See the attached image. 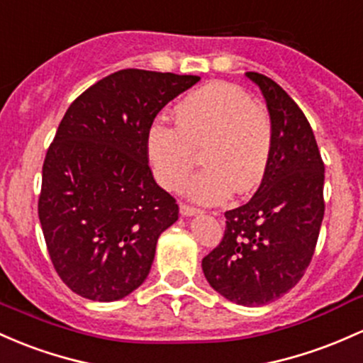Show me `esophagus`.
<instances>
[{
  "label": "esophagus",
  "instance_id": "obj_1",
  "mask_svg": "<svg viewBox=\"0 0 363 363\" xmlns=\"http://www.w3.org/2000/svg\"><path fill=\"white\" fill-rule=\"evenodd\" d=\"M200 212H201L200 208H194V206L186 205V203H181V213L184 215V217H191V215H196Z\"/></svg>",
  "mask_w": 363,
  "mask_h": 363
}]
</instances>
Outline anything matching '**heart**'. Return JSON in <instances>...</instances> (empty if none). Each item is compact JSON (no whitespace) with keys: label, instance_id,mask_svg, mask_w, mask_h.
I'll return each instance as SVG.
<instances>
[{"label":"heart","instance_id":"b5f03b06","mask_svg":"<svg viewBox=\"0 0 363 363\" xmlns=\"http://www.w3.org/2000/svg\"><path fill=\"white\" fill-rule=\"evenodd\" d=\"M175 127L151 123L146 155L155 177L177 191L188 181L203 148L200 170L188 186L193 200L213 205L229 194L260 186L274 150V127L265 110L240 86L210 82L191 91L174 108Z\"/></svg>","mask_w":363,"mask_h":363}]
</instances>
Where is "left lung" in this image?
Here are the masks:
<instances>
[{
  "mask_svg": "<svg viewBox=\"0 0 363 363\" xmlns=\"http://www.w3.org/2000/svg\"><path fill=\"white\" fill-rule=\"evenodd\" d=\"M260 87L274 127V150L260 188L225 212V233L203 258L206 281L245 306L277 300L310 265L324 218V162L300 106L277 82L246 72Z\"/></svg>",
  "mask_w": 363,
  "mask_h": 363,
  "instance_id": "1",
  "label": "left lung"
}]
</instances>
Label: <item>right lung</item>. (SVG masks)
<instances>
[{
    "label": "right lung",
    "mask_w": 363,
    "mask_h": 363,
    "mask_svg": "<svg viewBox=\"0 0 363 363\" xmlns=\"http://www.w3.org/2000/svg\"><path fill=\"white\" fill-rule=\"evenodd\" d=\"M198 81L118 70L63 115L43 163L38 212L55 270L79 296L121 300L148 277L179 206L153 179L146 134L158 111Z\"/></svg>",
    "instance_id": "obj_1"
}]
</instances>
